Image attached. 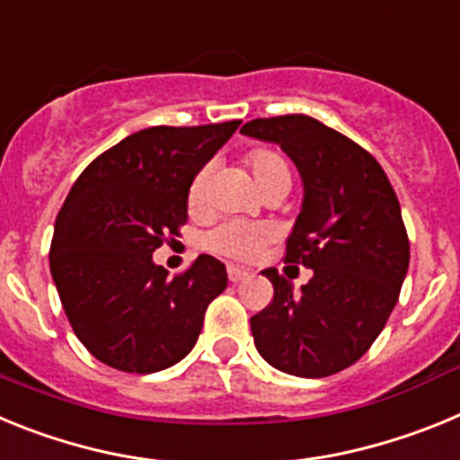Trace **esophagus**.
<instances>
[{"instance_id":"1","label":"esophagus","mask_w":460,"mask_h":460,"mask_svg":"<svg viewBox=\"0 0 460 460\" xmlns=\"http://www.w3.org/2000/svg\"><path fill=\"white\" fill-rule=\"evenodd\" d=\"M249 276V270H243V267H237V265H227V279L233 280V283H239V280H243Z\"/></svg>"}]
</instances>
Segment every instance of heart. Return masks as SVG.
I'll list each match as a JSON object with an SVG mask.
<instances>
[{
	"label": "heart",
	"instance_id": "obj_1",
	"mask_svg": "<svg viewBox=\"0 0 460 460\" xmlns=\"http://www.w3.org/2000/svg\"><path fill=\"white\" fill-rule=\"evenodd\" d=\"M243 164L251 170V177H253L255 186L262 193H267L271 189H279V186H288L290 189V165H288L286 156L276 152V149H253V152L246 154ZM207 186H209V174H207V170H200L193 177V181H190L189 195H186V202H189L190 211L205 209ZM267 239H270V233L262 226L230 221L221 223L211 233H207L202 243H205V249H209L211 253L226 255V258L234 260H251L260 253V249L265 246Z\"/></svg>",
	"mask_w": 460,
	"mask_h": 460
}]
</instances>
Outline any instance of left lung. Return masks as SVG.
<instances>
[{
	"label": "left lung",
	"mask_w": 460,
	"mask_h": 460,
	"mask_svg": "<svg viewBox=\"0 0 460 460\" xmlns=\"http://www.w3.org/2000/svg\"><path fill=\"white\" fill-rule=\"evenodd\" d=\"M243 136L276 142L304 181L286 262L313 270L302 292L276 270L274 299L251 318L258 352L290 376L352 367L387 324L410 265L401 205L376 158L308 115L253 119Z\"/></svg>",
	"instance_id": "8db88e82"
}]
</instances>
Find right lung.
<instances>
[{
	"instance_id": "1",
	"label": "right lung",
	"mask_w": 460,
	"mask_h": 460,
	"mask_svg": "<svg viewBox=\"0 0 460 460\" xmlns=\"http://www.w3.org/2000/svg\"><path fill=\"white\" fill-rule=\"evenodd\" d=\"M242 121L152 126L93 158L57 214L50 271L73 332L117 371L156 373L193 350L226 265L200 255L168 279L152 260L184 226L193 177Z\"/></svg>"
}]
</instances>
